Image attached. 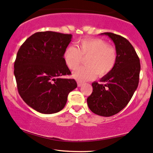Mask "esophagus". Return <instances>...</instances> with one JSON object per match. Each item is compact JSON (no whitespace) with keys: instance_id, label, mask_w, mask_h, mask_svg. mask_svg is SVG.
I'll list each match as a JSON object with an SVG mask.
<instances>
[{"instance_id":"obj_1","label":"esophagus","mask_w":153,"mask_h":153,"mask_svg":"<svg viewBox=\"0 0 153 153\" xmlns=\"http://www.w3.org/2000/svg\"><path fill=\"white\" fill-rule=\"evenodd\" d=\"M77 85H78L79 87H80V86H82V83L80 82H77Z\"/></svg>"}]
</instances>
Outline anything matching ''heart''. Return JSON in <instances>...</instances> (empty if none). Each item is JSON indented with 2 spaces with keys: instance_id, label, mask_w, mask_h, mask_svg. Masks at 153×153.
Segmentation results:
<instances>
[{
  "instance_id": "heart-1",
  "label": "heart",
  "mask_w": 153,
  "mask_h": 153,
  "mask_svg": "<svg viewBox=\"0 0 153 153\" xmlns=\"http://www.w3.org/2000/svg\"><path fill=\"white\" fill-rule=\"evenodd\" d=\"M86 67L79 68L74 77L79 82H86L98 76H103L113 70L117 60L116 50L101 39H83L77 43V48L69 46L64 52V59L69 69L75 70L82 59Z\"/></svg>"
}]
</instances>
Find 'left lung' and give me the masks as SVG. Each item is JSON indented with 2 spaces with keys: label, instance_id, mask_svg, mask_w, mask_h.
Returning a JSON list of instances; mask_svg holds the SVG:
<instances>
[{
  "label": "left lung",
  "instance_id": "1",
  "mask_svg": "<svg viewBox=\"0 0 153 153\" xmlns=\"http://www.w3.org/2000/svg\"><path fill=\"white\" fill-rule=\"evenodd\" d=\"M101 35H107L114 42L117 60L113 70L101 79V84L92 83L93 91L87 104L95 114L108 117L120 112L131 101L138 86L140 63L128 39L111 33Z\"/></svg>",
  "mask_w": 153,
  "mask_h": 153
}]
</instances>
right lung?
Segmentation results:
<instances>
[{"label":"right lung","mask_w":153,"mask_h":153,"mask_svg":"<svg viewBox=\"0 0 153 153\" xmlns=\"http://www.w3.org/2000/svg\"><path fill=\"white\" fill-rule=\"evenodd\" d=\"M72 35L39 32L25 41L17 53L14 75L22 100L41 114H52L64 108L76 81L61 78L71 71L64 52Z\"/></svg>","instance_id":"right-lung-1"}]
</instances>
